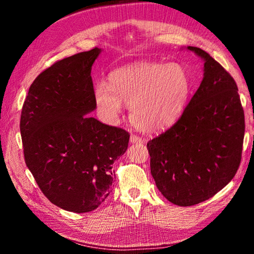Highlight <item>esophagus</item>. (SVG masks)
Masks as SVG:
<instances>
[{"instance_id": "34e87169", "label": "esophagus", "mask_w": 254, "mask_h": 254, "mask_svg": "<svg viewBox=\"0 0 254 254\" xmlns=\"http://www.w3.org/2000/svg\"><path fill=\"white\" fill-rule=\"evenodd\" d=\"M130 142H131L132 144H136V143L143 144V143H144V140L142 139V137L137 136V135H135V134H132V135L130 136Z\"/></svg>"}]
</instances>
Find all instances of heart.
<instances>
[{
  "instance_id": "obj_1",
  "label": "heart",
  "mask_w": 254,
  "mask_h": 254,
  "mask_svg": "<svg viewBox=\"0 0 254 254\" xmlns=\"http://www.w3.org/2000/svg\"><path fill=\"white\" fill-rule=\"evenodd\" d=\"M189 78L179 64L140 63L112 72L109 85L98 83L94 98L107 122H117L123 104L143 132L165 130L177 121L189 95Z\"/></svg>"
}]
</instances>
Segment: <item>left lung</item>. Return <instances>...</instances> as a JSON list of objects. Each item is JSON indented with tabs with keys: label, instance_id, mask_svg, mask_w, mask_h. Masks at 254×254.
Returning <instances> with one entry per match:
<instances>
[{
	"label": "left lung",
	"instance_id": "1",
	"mask_svg": "<svg viewBox=\"0 0 254 254\" xmlns=\"http://www.w3.org/2000/svg\"><path fill=\"white\" fill-rule=\"evenodd\" d=\"M203 79L182 118L147 147L156 186L170 203L191 206L213 197L238 171L244 112L232 76L197 47Z\"/></svg>",
	"mask_w": 254,
	"mask_h": 254
}]
</instances>
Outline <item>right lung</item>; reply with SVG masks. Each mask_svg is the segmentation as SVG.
Listing matches in <instances>:
<instances>
[{"mask_svg":"<svg viewBox=\"0 0 254 254\" xmlns=\"http://www.w3.org/2000/svg\"><path fill=\"white\" fill-rule=\"evenodd\" d=\"M101 53H79L42 71L21 113L27 167L47 198L68 212H91L106 199L112 165L130 139L122 128L88 117L96 110L91 71Z\"/></svg>","mask_w":254,"mask_h":254,"instance_id":"add662e5","label":"right lung"}]
</instances>
